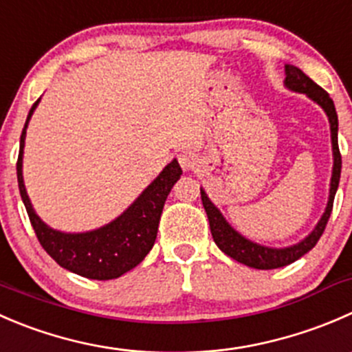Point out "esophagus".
Masks as SVG:
<instances>
[{
	"mask_svg": "<svg viewBox=\"0 0 352 352\" xmlns=\"http://www.w3.org/2000/svg\"><path fill=\"white\" fill-rule=\"evenodd\" d=\"M177 161H179V166L184 169V171H190L197 166L198 155L191 151H183L179 155H177Z\"/></svg>",
	"mask_w": 352,
	"mask_h": 352,
	"instance_id": "obj_1",
	"label": "esophagus"
}]
</instances>
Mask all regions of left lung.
<instances>
[{"mask_svg": "<svg viewBox=\"0 0 352 352\" xmlns=\"http://www.w3.org/2000/svg\"><path fill=\"white\" fill-rule=\"evenodd\" d=\"M284 85H286L289 90H293V92L306 94V96H308L313 102L318 104V106L325 111L327 116H329L330 137H332V155H333L332 179H330V195H329V201H327L325 212H323L322 219H320L318 224L315 226V229H313L305 239H301V241L296 243L293 246H287V248H269V246L258 245V243H253L250 241V239H246L245 236L239 234L234 228H231V224L226 221L224 215L221 214V210H219V208L212 204L210 198L207 197L204 188H200L201 204H204L205 212H207L208 224H210V232L215 245L219 246L221 252H224L226 255L231 256V258L236 260V262L252 267V269H258V270L279 269V267L289 265V263H293L298 258H301L305 253H308L309 250L318 243L320 236H322L323 231H325V226L327 222H329L330 214H332L333 197H336V191L337 188H339L340 168H342L339 144H337L339 120H337L333 100L330 99L329 94H327L322 87L316 85L309 76H306L301 69L296 68L293 65H286V80H284Z\"/></svg>", "mask_w": 352, "mask_h": 352, "instance_id": "8db88e82", "label": "left lung"}]
</instances>
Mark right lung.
I'll list each match as a JSON object with an SVG mask.
<instances>
[{
  "label": "right lung",
  "mask_w": 352,
  "mask_h": 352,
  "mask_svg": "<svg viewBox=\"0 0 352 352\" xmlns=\"http://www.w3.org/2000/svg\"><path fill=\"white\" fill-rule=\"evenodd\" d=\"M39 100L41 99H37L32 109L29 111L22 137H20V152L19 161H16L20 197L27 208L30 224L47 255L63 269L87 277V279H118L128 270L135 269L152 250L157 238L159 221H161L166 198L183 171L176 159L169 162L162 169L161 175L142 191L140 197L120 217L102 228L87 232L56 231L41 221V217L32 208L22 175L27 126Z\"/></svg>",
  "instance_id": "right-lung-1"
}]
</instances>
